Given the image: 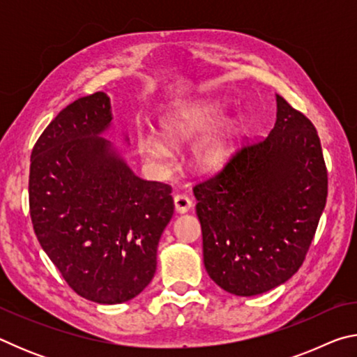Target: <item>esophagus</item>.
<instances>
[{"label":"esophagus","mask_w":357,"mask_h":357,"mask_svg":"<svg viewBox=\"0 0 357 357\" xmlns=\"http://www.w3.org/2000/svg\"><path fill=\"white\" fill-rule=\"evenodd\" d=\"M192 208V200L184 193H178V195H174V209H176V213L179 214H184L187 213Z\"/></svg>","instance_id":"34e87169"}]
</instances>
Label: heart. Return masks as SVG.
<instances>
[{
  "instance_id": "heart-1",
  "label": "heart",
  "mask_w": 357,
  "mask_h": 357,
  "mask_svg": "<svg viewBox=\"0 0 357 357\" xmlns=\"http://www.w3.org/2000/svg\"><path fill=\"white\" fill-rule=\"evenodd\" d=\"M225 116V107L219 100H206L202 104L184 108L162 121V135L157 132L143 130L137 135V146L148 160L154 164H165L172 155V146L166 140H187L202 132H206L219 124ZM233 144V130L227 128L208 140H204L197 149V160L204 168H217L228 159Z\"/></svg>"
}]
</instances>
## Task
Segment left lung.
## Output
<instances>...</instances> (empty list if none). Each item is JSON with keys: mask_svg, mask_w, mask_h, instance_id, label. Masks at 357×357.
Instances as JSON below:
<instances>
[{"mask_svg": "<svg viewBox=\"0 0 357 357\" xmlns=\"http://www.w3.org/2000/svg\"><path fill=\"white\" fill-rule=\"evenodd\" d=\"M275 100L269 135L193 187L204 268L236 296L266 293L298 273L328 198L315 126L282 96Z\"/></svg>", "mask_w": 357, "mask_h": 357, "instance_id": "left-lung-1", "label": "left lung"}]
</instances>
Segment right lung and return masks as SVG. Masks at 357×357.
Returning a JSON list of instances; mask_svg holds the SVG:
<instances>
[{"instance_id":"add662e5","label":"right lung","mask_w":357,"mask_h":357,"mask_svg":"<svg viewBox=\"0 0 357 357\" xmlns=\"http://www.w3.org/2000/svg\"><path fill=\"white\" fill-rule=\"evenodd\" d=\"M112 119L105 93L72 102L42 132L29 167L39 244L68 285L98 304H121L148 287L174 209L172 187L138 178L102 137Z\"/></svg>"}]
</instances>
